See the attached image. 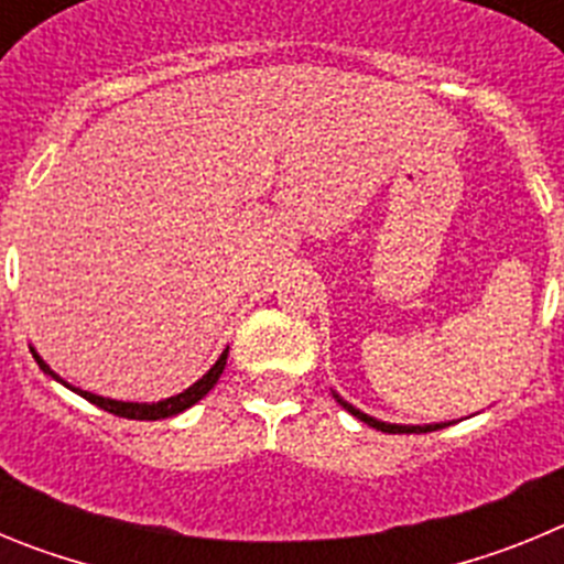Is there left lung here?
<instances>
[{
    "mask_svg": "<svg viewBox=\"0 0 564 564\" xmlns=\"http://www.w3.org/2000/svg\"><path fill=\"white\" fill-rule=\"evenodd\" d=\"M338 403H341L344 410L350 412V415H356L358 421L367 423V426H372V430H378V432H390V435H398V432H435V430H441V423H437V426H395V423H383V421H376V417H370V415H364V412H358L356 406H350V403L341 401V398H338Z\"/></svg>",
    "mask_w": 564,
    "mask_h": 564,
    "instance_id": "1",
    "label": "left lung"
}]
</instances>
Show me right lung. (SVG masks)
Wrapping results in <instances>:
<instances>
[{"instance_id":"1","label":"right lung","mask_w":564,"mask_h":564,"mask_svg":"<svg viewBox=\"0 0 564 564\" xmlns=\"http://www.w3.org/2000/svg\"><path fill=\"white\" fill-rule=\"evenodd\" d=\"M33 358H36L39 367H42V370L47 372V376H53V378H56V381H62V378H58L56 372L50 370L47 364H44L42 358L36 356V352H33ZM226 358H228V350L223 352V356L217 358V364H214L212 370H208L206 376L200 378V381L192 383V387H188L186 392H181V395H174V398H166V401H158V403H123V401H112V398L93 395V392H84V390H76V392L82 398H87L89 403H96L98 410L112 412V415H118V417H129V421H161V417L177 415V412L188 410V406H194V403L200 401V398L206 395L208 390H212L214 383L220 381L223 370H226ZM69 390H73V387H69Z\"/></svg>"}]
</instances>
